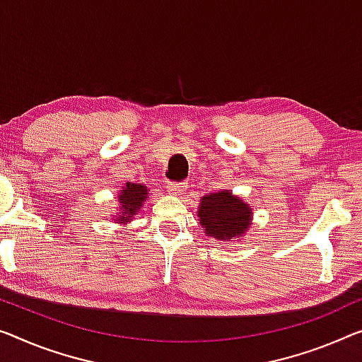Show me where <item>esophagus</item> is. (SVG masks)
<instances>
[{
    "label": "esophagus",
    "instance_id": "1",
    "mask_svg": "<svg viewBox=\"0 0 362 362\" xmlns=\"http://www.w3.org/2000/svg\"><path fill=\"white\" fill-rule=\"evenodd\" d=\"M167 188H169L170 193H174V195H183L188 190V185L185 182H172L167 185Z\"/></svg>",
    "mask_w": 362,
    "mask_h": 362
}]
</instances>
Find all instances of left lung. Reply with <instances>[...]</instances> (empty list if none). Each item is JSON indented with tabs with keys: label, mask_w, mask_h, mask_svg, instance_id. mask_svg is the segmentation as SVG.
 I'll use <instances>...</instances> for the list:
<instances>
[{
	"label": "left lung",
	"mask_w": 362,
	"mask_h": 362,
	"mask_svg": "<svg viewBox=\"0 0 362 362\" xmlns=\"http://www.w3.org/2000/svg\"><path fill=\"white\" fill-rule=\"evenodd\" d=\"M250 208L230 192H216L203 197L199 204V224L204 233L219 240L240 239L250 224Z\"/></svg>",
	"instance_id": "obj_1"
}]
</instances>
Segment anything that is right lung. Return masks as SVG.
I'll return each instance as SVG.
<instances>
[{"mask_svg":"<svg viewBox=\"0 0 362 362\" xmlns=\"http://www.w3.org/2000/svg\"><path fill=\"white\" fill-rule=\"evenodd\" d=\"M146 198V187L141 185V183H128V185L120 192V195H118L122 213L117 216V219H122L123 223H125V221H132V218L136 214L138 209L141 208V204Z\"/></svg>","mask_w":362,"mask_h":362,"instance_id":"1","label":"right lung"}]
</instances>
